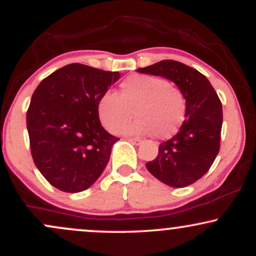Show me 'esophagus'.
<instances>
[{
    "mask_svg": "<svg viewBox=\"0 0 256 256\" xmlns=\"http://www.w3.org/2000/svg\"><path fill=\"white\" fill-rule=\"evenodd\" d=\"M128 142L134 143V144H136V146L142 144V142H143V140H140V138H128Z\"/></svg>",
    "mask_w": 256,
    "mask_h": 256,
    "instance_id": "1",
    "label": "esophagus"
}]
</instances>
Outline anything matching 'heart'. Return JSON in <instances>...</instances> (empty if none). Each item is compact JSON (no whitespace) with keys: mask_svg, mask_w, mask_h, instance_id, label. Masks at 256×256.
<instances>
[{"mask_svg":"<svg viewBox=\"0 0 256 256\" xmlns=\"http://www.w3.org/2000/svg\"><path fill=\"white\" fill-rule=\"evenodd\" d=\"M185 112L183 92L166 79L154 76H130L120 84V94L107 90L98 101L100 120L108 131L122 132L136 114L140 118L128 128V134H154L161 140L179 130Z\"/></svg>","mask_w":256,"mask_h":256,"instance_id":"obj_1","label":"heart"}]
</instances>
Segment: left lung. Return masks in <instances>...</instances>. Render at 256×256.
Instances as JSON below:
<instances>
[{
  "label": "left lung",
  "instance_id": "obj_1",
  "mask_svg": "<svg viewBox=\"0 0 256 256\" xmlns=\"http://www.w3.org/2000/svg\"><path fill=\"white\" fill-rule=\"evenodd\" d=\"M137 72L173 82L186 102L185 120L177 134L161 143L158 156L146 164V170L173 188L195 183L208 172L220 148L222 107L216 90L198 70L174 60H162Z\"/></svg>",
  "mask_w": 256,
  "mask_h": 256
}]
</instances>
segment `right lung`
Listing matches in <instances>:
<instances>
[{"label": "right lung", "instance_id": "add662e5", "mask_svg": "<svg viewBox=\"0 0 256 256\" xmlns=\"http://www.w3.org/2000/svg\"><path fill=\"white\" fill-rule=\"evenodd\" d=\"M119 78V72L71 64L34 90L26 114L32 158L61 192H84L107 166L119 138L102 128L98 101Z\"/></svg>", "mask_w": 256, "mask_h": 256}]
</instances>
